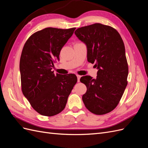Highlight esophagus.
Wrapping results in <instances>:
<instances>
[{"label": "esophagus", "mask_w": 148, "mask_h": 148, "mask_svg": "<svg viewBox=\"0 0 148 148\" xmlns=\"http://www.w3.org/2000/svg\"><path fill=\"white\" fill-rule=\"evenodd\" d=\"M77 77L78 82H79V79H80V78H81V76H80V75H77Z\"/></svg>", "instance_id": "esophagus-1"}]
</instances>
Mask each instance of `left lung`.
<instances>
[{"instance_id": "8db88e82", "label": "left lung", "mask_w": 148, "mask_h": 148, "mask_svg": "<svg viewBox=\"0 0 148 148\" xmlns=\"http://www.w3.org/2000/svg\"><path fill=\"white\" fill-rule=\"evenodd\" d=\"M75 34L86 44L88 61L98 69L96 79L88 75L80 78L87 88L82 97L84 106L96 115L109 113L119 104L128 83L123 40L115 28L101 23L78 28Z\"/></svg>"}]
</instances>
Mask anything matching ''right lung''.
<instances>
[{
    "label": "right lung",
    "instance_id": "obj_1",
    "mask_svg": "<svg viewBox=\"0 0 148 148\" xmlns=\"http://www.w3.org/2000/svg\"><path fill=\"white\" fill-rule=\"evenodd\" d=\"M76 28H46L26 41L20 60L21 90L31 106L42 115L51 117L63 110L77 77L53 73L62 48Z\"/></svg>",
    "mask_w": 148,
    "mask_h": 148
}]
</instances>
